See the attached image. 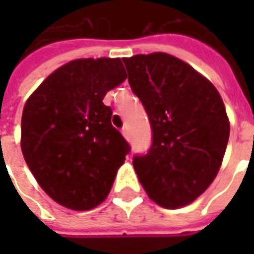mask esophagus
Segmentation results:
<instances>
[{
	"label": "esophagus",
	"mask_w": 254,
	"mask_h": 254,
	"mask_svg": "<svg viewBox=\"0 0 254 254\" xmlns=\"http://www.w3.org/2000/svg\"><path fill=\"white\" fill-rule=\"evenodd\" d=\"M123 134L127 139H130V134H129V130H127V127H124V129H123Z\"/></svg>",
	"instance_id": "1"
}]
</instances>
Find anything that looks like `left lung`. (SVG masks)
<instances>
[{
    "label": "left lung",
    "mask_w": 254,
    "mask_h": 254,
    "mask_svg": "<svg viewBox=\"0 0 254 254\" xmlns=\"http://www.w3.org/2000/svg\"><path fill=\"white\" fill-rule=\"evenodd\" d=\"M123 62L153 133L146 154L133 158L139 183L165 208L190 204L220 169L229 138L224 103L212 83L169 54Z\"/></svg>",
    "instance_id": "obj_1"
}]
</instances>
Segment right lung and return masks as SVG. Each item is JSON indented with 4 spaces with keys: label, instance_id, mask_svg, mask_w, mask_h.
Masks as SVG:
<instances>
[{
    "label": "right lung",
    "instance_id": "add662e5",
    "mask_svg": "<svg viewBox=\"0 0 254 254\" xmlns=\"http://www.w3.org/2000/svg\"><path fill=\"white\" fill-rule=\"evenodd\" d=\"M125 79L121 59H77L51 73L26 101L25 161L45 192L67 208L87 211L103 203L130 151L103 103Z\"/></svg>",
    "mask_w": 254,
    "mask_h": 254
}]
</instances>
